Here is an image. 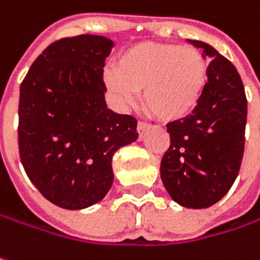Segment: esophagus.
I'll return each instance as SVG.
<instances>
[{
	"mask_svg": "<svg viewBox=\"0 0 260 260\" xmlns=\"http://www.w3.org/2000/svg\"><path fill=\"white\" fill-rule=\"evenodd\" d=\"M148 128H149V124H146V122H142L139 121L138 122V133H139V136L142 138L146 132H148Z\"/></svg>",
	"mask_w": 260,
	"mask_h": 260,
	"instance_id": "obj_1",
	"label": "esophagus"
}]
</instances>
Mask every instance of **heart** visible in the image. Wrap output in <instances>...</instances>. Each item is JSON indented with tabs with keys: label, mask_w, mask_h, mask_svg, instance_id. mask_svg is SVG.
Returning a JSON list of instances; mask_svg holds the SVG:
<instances>
[{
	"label": "heart",
	"mask_w": 260,
	"mask_h": 260,
	"mask_svg": "<svg viewBox=\"0 0 260 260\" xmlns=\"http://www.w3.org/2000/svg\"><path fill=\"white\" fill-rule=\"evenodd\" d=\"M209 68L194 47L140 43L127 48L115 68L103 74L109 91L121 103L135 102L143 90L145 108L162 121L189 115L207 84Z\"/></svg>",
	"instance_id": "1"
}]
</instances>
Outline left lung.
<instances>
[{
	"mask_svg": "<svg viewBox=\"0 0 260 260\" xmlns=\"http://www.w3.org/2000/svg\"><path fill=\"white\" fill-rule=\"evenodd\" d=\"M209 57L206 90L191 115L167 124L170 148L161 180L177 204L207 209L222 200L238 176L244 154L247 99L231 62L213 47L188 40Z\"/></svg>",
	"mask_w": 260,
	"mask_h": 260,
	"instance_id": "obj_1",
	"label": "left lung"
}]
</instances>
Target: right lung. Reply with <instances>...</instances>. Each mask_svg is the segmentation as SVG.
<instances>
[{
    "mask_svg": "<svg viewBox=\"0 0 260 260\" xmlns=\"http://www.w3.org/2000/svg\"><path fill=\"white\" fill-rule=\"evenodd\" d=\"M101 35L62 38L37 57L20 84L19 154L35 188L53 204L81 210L112 186V155L138 139V121L105 102Z\"/></svg>",
    "mask_w": 260,
    "mask_h": 260,
    "instance_id": "add662e5",
    "label": "right lung"
}]
</instances>
